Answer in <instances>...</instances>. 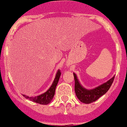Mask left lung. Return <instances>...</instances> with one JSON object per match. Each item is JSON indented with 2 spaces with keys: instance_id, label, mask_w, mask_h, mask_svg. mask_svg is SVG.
<instances>
[{
  "instance_id": "1",
  "label": "left lung",
  "mask_w": 127,
  "mask_h": 127,
  "mask_svg": "<svg viewBox=\"0 0 127 127\" xmlns=\"http://www.w3.org/2000/svg\"><path fill=\"white\" fill-rule=\"evenodd\" d=\"M73 76L75 79V91L76 97L81 102L85 104H90L94 102L108 92L115 78V76H113L107 82L95 88L94 89L87 90L81 86L75 73H73Z\"/></svg>"
}]
</instances>
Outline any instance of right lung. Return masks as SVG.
<instances>
[{
	"mask_svg": "<svg viewBox=\"0 0 127 127\" xmlns=\"http://www.w3.org/2000/svg\"><path fill=\"white\" fill-rule=\"evenodd\" d=\"M61 73L60 71V70H58V73L56 74V76L55 79H54V80L53 82V83L52 84L51 87L49 88V89L47 92H45V93L42 94L38 96L34 97L26 96L25 95H23L26 99H30V100H32L33 102H36V103L44 105L48 104L51 102L52 98L54 97V94H55L56 87L57 84H58V81H59V77L61 76Z\"/></svg>",
	"mask_w": 127,
	"mask_h": 127,
	"instance_id": "1",
	"label": "right lung"
}]
</instances>
